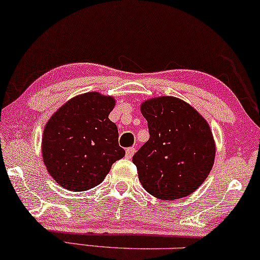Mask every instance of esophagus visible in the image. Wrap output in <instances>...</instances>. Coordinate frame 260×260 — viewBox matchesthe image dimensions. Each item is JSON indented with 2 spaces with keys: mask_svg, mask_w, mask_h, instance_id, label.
Here are the masks:
<instances>
[{
  "mask_svg": "<svg viewBox=\"0 0 260 260\" xmlns=\"http://www.w3.org/2000/svg\"><path fill=\"white\" fill-rule=\"evenodd\" d=\"M134 152H136V149H134L133 146L126 149V157H127V158H132V156L134 154Z\"/></svg>",
  "mask_w": 260,
  "mask_h": 260,
  "instance_id": "1",
  "label": "esophagus"
}]
</instances>
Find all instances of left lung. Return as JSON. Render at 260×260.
<instances>
[{"label": "left lung", "mask_w": 260, "mask_h": 260, "mask_svg": "<svg viewBox=\"0 0 260 260\" xmlns=\"http://www.w3.org/2000/svg\"><path fill=\"white\" fill-rule=\"evenodd\" d=\"M150 138L134 153L146 192L163 200L190 194L208 177L215 141L205 119L179 98L164 96L141 104Z\"/></svg>", "instance_id": "8db88e82"}]
</instances>
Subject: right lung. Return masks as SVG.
<instances>
[{"label": "right lung", "mask_w": 260, "mask_h": 260, "mask_svg": "<svg viewBox=\"0 0 260 260\" xmlns=\"http://www.w3.org/2000/svg\"><path fill=\"white\" fill-rule=\"evenodd\" d=\"M114 107L113 97L87 92L68 101L48 121L42 153L58 185L74 192L93 188L124 156L116 124L108 117Z\"/></svg>", "instance_id": "obj_1"}]
</instances>
